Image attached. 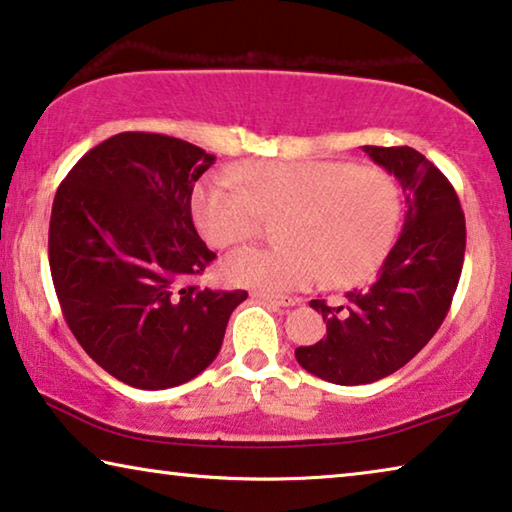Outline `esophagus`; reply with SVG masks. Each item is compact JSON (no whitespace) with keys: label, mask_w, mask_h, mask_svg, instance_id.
<instances>
[{"label":"esophagus","mask_w":512,"mask_h":512,"mask_svg":"<svg viewBox=\"0 0 512 512\" xmlns=\"http://www.w3.org/2000/svg\"><path fill=\"white\" fill-rule=\"evenodd\" d=\"M253 296L259 301L273 305V308H292V305H296V299H289V296H276V294H264V292H255Z\"/></svg>","instance_id":"esophagus-1"}]
</instances>
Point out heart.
<instances>
[{
	"mask_svg": "<svg viewBox=\"0 0 512 512\" xmlns=\"http://www.w3.org/2000/svg\"><path fill=\"white\" fill-rule=\"evenodd\" d=\"M282 213L285 246L236 250L223 262L227 282L282 294L368 280L398 236L402 197L386 170L345 160H255L193 193L195 223L216 248L255 239L264 216Z\"/></svg>",
	"mask_w": 512,
	"mask_h": 512,
	"instance_id": "obj_1",
	"label": "heart"
}]
</instances>
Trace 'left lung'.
I'll use <instances>...</instances> for the list:
<instances>
[{
	"instance_id": "8db88e82",
	"label": "left lung",
	"mask_w": 512,
	"mask_h": 512,
	"mask_svg": "<svg viewBox=\"0 0 512 512\" xmlns=\"http://www.w3.org/2000/svg\"><path fill=\"white\" fill-rule=\"evenodd\" d=\"M363 151L400 181L407 213L370 287L347 292L342 305L310 301L322 312L326 335L296 349V361L340 386L384 379L421 352L451 310L467 248L460 200L434 163L411 147Z\"/></svg>"
}]
</instances>
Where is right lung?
Listing matches in <instances>:
<instances>
[{
  "mask_svg": "<svg viewBox=\"0 0 512 512\" xmlns=\"http://www.w3.org/2000/svg\"><path fill=\"white\" fill-rule=\"evenodd\" d=\"M213 160L177 137L119 133L73 165L52 202L50 273L68 329L133 388L160 391L207 370L248 299L193 282L216 259L190 213Z\"/></svg>",
  "mask_w": 512,
  "mask_h": 512,
  "instance_id": "1",
  "label": "right lung"
}]
</instances>
